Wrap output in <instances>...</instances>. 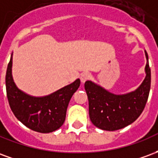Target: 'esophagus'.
Masks as SVG:
<instances>
[{
    "label": "esophagus",
    "instance_id": "34e87169",
    "mask_svg": "<svg viewBox=\"0 0 158 158\" xmlns=\"http://www.w3.org/2000/svg\"><path fill=\"white\" fill-rule=\"evenodd\" d=\"M89 78H90V74H89V73H83L82 74L80 75V80H81L82 83H85Z\"/></svg>",
    "mask_w": 158,
    "mask_h": 158
}]
</instances>
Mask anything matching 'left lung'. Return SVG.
I'll return each instance as SVG.
<instances>
[{"instance_id": "8db88e82", "label": "left lung", "mask_w": 158, "mask_h": 158, "mask_svg": "<svg viewBox=\"0 0 158 158\" xmlns=\"http://www.w3.org/2000/svg\"><path fill=\"white\" fill-rule=\"evenodd\" d=\"M145 55L146 77L133 91L114 94L91 80L85 83L89 100V118L96 127L108 131L118 130L131 124L141 114L151 89V69L146 51Z\"/></svg>"}]
</instances>
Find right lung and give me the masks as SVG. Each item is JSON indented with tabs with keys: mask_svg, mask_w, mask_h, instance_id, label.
<instances>
[{
	"mask_svg": "<svg viewBox=\"0 0 158 158\" xmlns=\"http://www.w3.org/2000/svg\"><path fill=\"white\" fill-rule=\"evenodd\" d=\"M12 53L6 74V88L9 105L20 122L34 131L51 133L58 129L66 118L69 101L80 85L77 79L68 85L44 96L23 92L12 78Z\"/></svg>",
	"mask_w": 158,
	"mask_h": 158,
	"instance_id": "1",
	"label": "right lung"
}]
</instances>
